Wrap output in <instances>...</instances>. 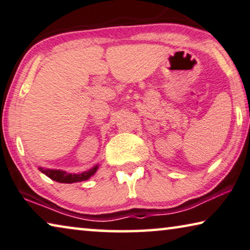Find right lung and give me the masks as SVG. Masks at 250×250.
Segmentation results:
<instances>
[{
  "label": "right lung",
  "instance_id": "right-lung-1",
  "mask_svg": "<svg viewBox=\"0 0 250 250\" xmlns=\"http://www.w3.org/2000/svg\"><path fill=\"white\" fill-rule=\"evenodd\" d=\"M39 170L42 172V173L45 174L53 181L60 182V183H74V182H80V181H85V180H88L91 175H94L96 173V171L98 170V165H95L93 168L90 170L83 172V173H67L66 171H61V170H50V168H43V167H39Z\"/></svg>",
  "mask_w": 250,
  "mask_h": 250
}]
</instances>
